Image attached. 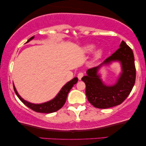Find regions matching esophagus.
Instances as JSON below:
<instances>
[{
  "label": "esophagus",
  "mask_w": 146,
  "mask_h": 146,
  "mask_svg": "<svg viewBox=\"0 0 146 146\" xmlns=\"http://www.w3.org/2000/svg\"><path fill=\"white\" fill-rule=\"evenodd\" d=\"M84 76V73L83 72H79L78 74V78L79 80H81L82 78Z\"/></svg>",
  "instance_id": "esophagus-1"
}]
</instances>
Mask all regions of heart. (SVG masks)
<instances>
[{
  "instance_id": "b5f03b06",
  "label": "heart",
  "mask_w": 146,
  "mask_h": 146,
  "mask_svg": "<svg viewBox=\"0 0 146 146\" xmlns=\"http://www.w3.org/2000/svg\"><path fill=\"white\" fill-rule=\"evenodd\" d=\"M94 48V46L93 45H88L85 47V51L87 52H90ZM102 54V50H98L96 51V58H100Z\"/></svg>"
}]
</instances>
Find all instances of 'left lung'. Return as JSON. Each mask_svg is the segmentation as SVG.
<instances>
[{
	"label": "left lung",
	"instance_id": "left-lung-1",
	"mask_svg": "<svg viewBox=\"0 0 146 146\" xmlns=\"http://www.w3.org/2000/svg\"><path fill=\"white\" fill-rule=\"evenodd\" d=\"M121 62L123 72L117 83L111 87L104 85L97 75L99 68L112 61ZM134 56L131 48L122 41L119 48L101 65L87 70V76L82 80L86 84V94L88 100L95 108L106 109L121 104L130 94L135 81Z\"/></svg>",
	"mask_w": 146,
	"mask_h": 146
}]
</instances>
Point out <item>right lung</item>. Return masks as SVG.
<instances>
[{
	"label": "right lung",
	"instance_id": "obj_1",
	"mask_svg": "<svg viewBox=\"0 0 146 146\" xmlns=\"http://www.w3.org/2000/svg\"><path fill=\"white\" fill-rule=\"evenodd\" d=\"M34 37H35V36H33L31 38L28 40L27 42H29L30 40L33 39ZM78 79L76 77L73 78L72 80L68 82L61 89V90L60 91V92L58 94V95L53 100H52L49 102H47L40 104H35L30 103L29 102L25 100L20 96L14 85L13 88L16 94H17L18 98L21 100V101L24 104L27 106V107H29V108L33 110V111H36V112L48 113L55 112V111L58 110L60 109L64 105L66 101L68 94L72 88L73 87V86L78 82Z\"/></svg>",
	"mask_w": 146,
	"mask_h": 146
}]
</instances>
